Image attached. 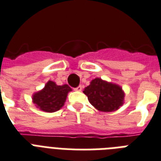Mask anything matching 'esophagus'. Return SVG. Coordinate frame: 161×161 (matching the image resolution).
<instances>
[{
	"label": "esophagus",
	"mask_w": 161,
	"mask_h": 161,
	"mask_svg": "<svg viewBox=\"0 0 161 161\" xmlns=\"http://www.w3.org/2000/svg\"><path fill=\"white\" fill-rule=\"evenodd\" d=\"M74 90H75V91H78V92H80V91H82V86H78V87L74 88Z\"/></svg>",
	"instance_id": "1"
}]
</instances>
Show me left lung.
Wrapping results in <instances>:
<instances>
[{"instance_id": "left-lung-1", "label": "left lung", "mask_w": 161, "mask_h": 161, "mask_svg": "<svg viewBox=\"0 0 161 161\" xmlns=\"http://www.w3.org/2000/svg\"><path fill=\"white\" fill-rule=\"evenodd\" d=\"M89 103L99 112H110L118 110L123 105L125 92L117 83L96 78L83 90Z\"/></svg>"}]
</instances>
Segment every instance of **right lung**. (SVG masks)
I'll return each instance as SVG.
<instances>
[{
	"label": "right lung",
	"mask_w": 161,
	"mask_h": 161,
	"mask_svg": "<svg viewBox=\"0 0 161 161\" xmlns=\"http://www.w3.org/2000/svg\"><path fill=\"white\" fill-rule=\"evenodd\" d=\"M71 91L72 88L68 84L57 85L49 80L43 89L33 94L32 101L35 107L43 112H57L64 105L68 93Z\"/></svg>",
	"instance_id": "obj_1"
}]
</instances>
